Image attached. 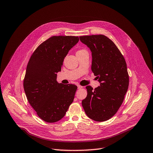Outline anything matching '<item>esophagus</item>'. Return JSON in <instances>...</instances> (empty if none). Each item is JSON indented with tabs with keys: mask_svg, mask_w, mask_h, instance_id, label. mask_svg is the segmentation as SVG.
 I'll use <instances>...</instances> for the list:
<instances>
[{
	"mask_svg": "<svg viewBox=\"0 0 153 153\" xmlns=\"http://www.w3.org/2000/svg\"><path fill=\"white\" fill-rule=\"evenodd\" d=\"M83 87L82 86H81V85H77V88L78 89H81V88H82Z\"/></svg>",
	"mask_w": 153,
	"mask_h": 153,
	"instance_id": "1",
	"label": "esophagus"
}]
</instances>
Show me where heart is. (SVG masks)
I'll use <instances>...</instances> for the list:
<instances>
[{"mask_svg":"<svg viewBox=\"0 0 153 153\" xmlns=\"http://www.w3.org/2000/svg\"><path fill=\"white\" fill-rule=\"evenodd\" d=\"M84 51H85V50H84V49H80V50H79V51H77L76 53H79V52H84Z\"/></svg>","mask_w":153,"mask_h":153,"instance_id":"1","label":"heart"}]
</instances>
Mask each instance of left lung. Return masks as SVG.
I'll use <instances>...</instances> for the list:
<instances>
[{
    "label": "left lung",
    "mask_w": 153,
    "mask_h": 153,
    "mask_svg": "<svg viewBox=\"0 0 153 153\" xmlns=\"http://www.w3.org/2000/svg\"><path fill=\"white\" fill-rule=\"evenodd\" d=\"M92 52L91 70L100 86H86L87 97L82 105L87 116L96 121H107L121 105L129 86L124 57L115 44L104 35L79 37Z\"/></svg>",
    "instance_id": "left-lung-1"
}]
</instances>
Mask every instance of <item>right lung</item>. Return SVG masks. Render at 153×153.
<instances>
[{"label":"right lung","mask_w":153,"mask_h":153,"mask_svg":"<svg viewBox=\"0 0 153 153\" xmlns=\"http://www.w3.org/2000/svg\"><path fill=\"white\" fill-rule=\"evenodd\" d=\"M77 36H52L33 52L26 68L24 89L37 116L47 123H56L65 116L74 101L77 87L57 81L64 59L79 41Z\"/></svg>","instance_id":"add662e5"}]
</instances>
